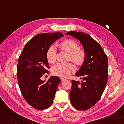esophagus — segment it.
Wrapping results in <instances>:
<instances>
[{
  "instance_id": "obj_1",
  "label": "esophagus",
  "mask_w": 124,
  "mask_h": 124,
  "mask_svg": "<svg viewBox=\"0 0 124 124\" xmlns=\"http://www.w3.org/2000/svg\"><path fill=\"white\" fill-rule=\"evenodd\" d=\"M60 79H61V80L62 81H65V79H65V78H63V77H61Z\"/></svg>"
}]
</instances>
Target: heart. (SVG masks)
Here are the masks:
<instances>
[{
  "label": "heart",
  "mask_w": 124,
  "mask_h": 124,
  "mask_svg": "<svg viewBox=\"0 0 124 124\" xmlns=\"http://www.w3.org/2000/svg\"><path fill=\"white\" fill-rule=\"evenodd\" d=\"M59 47L70 54V59L77 65H82L86 59L85 51L79 49L78 43L74 40L68 39L59 44ZM46 59L50 63L56 61V52L54 46H50L46 54ZM75 71V67L72 63H59L53 66L52 71L53 75L62 77H66Z\"/></svg>",
  "instance_id": "1"
}]
</instances>
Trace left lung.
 I'll return each instance as SVG.
<instances>
[{"instance_id": "8db88e82", "label": "left lung", "mask_w": 124, "mask_h": 124, "mask_svg": "<svg viewBox=\"0 0 124 124\" xmlns=\"http://www.w3.org/2000/svg\"><path fill=\"white\" fill-rule=\"evenodd\" d=\"M78 39L84 48L86 59L76 72L83 81L72 80L70 100L77 110L84 111L97 103L105 90L108 79V60L101 45L88 34L69 31Z\"/></svg>"}]
</instances>
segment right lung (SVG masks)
Returning <instances> with one entry per match:
<instances>
[{"instance_id": "add662e5", "label": "right lung", "mask_w": 124, "mask_h": 124, "mask_svg": "<svg viewBox=\"0 0 124 124\" xmlns=\"http://www.w3.org/2000/svg\"><path fill=\"white\" fill-rule=\"evenodd\" d=\"M61 33L36 35L26 43L19 58L17 77L21 93L27 103L37 110H45L52 105L58 85L57 76H52L47 82L41 77L49 68L46 54L51 44L60 37Z\"/></svg>"}]
</instances>
